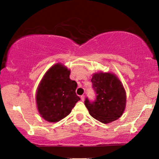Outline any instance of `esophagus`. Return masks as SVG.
<instances>
[{"label":"esophagus","mask_w":159,"mask_h":159,"mask_svg":"<svg viewBox=\"0 0 159 159\" xmlns=\"http://www.w3.org/2000/svg\"><path fill=\"white\" fill-rule=\"evenodd\" d=\"M80 98H81V100L82 101H84V99H85V95H81L80 96Z\"/></svg>","instance_id":"34e87169"}]
</instances>
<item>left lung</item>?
<instances>
[{"mask_svg":"<svg viewBox=\"0 0 159 159\" xmlns=\"http://www.w3.org/2000/svg\"><path fill=\"white\" fill-rule=\"evenodd\" d=\"M91 82L96 99L94 102L85 99V105L90 114L103 123L119 118L126 103V93L120 80L113 74L99 72L93 74Z\"/></svg>","mask_w":159,"mask_h":159,"instance_id":"1","label":"left lung"}]
</instances>
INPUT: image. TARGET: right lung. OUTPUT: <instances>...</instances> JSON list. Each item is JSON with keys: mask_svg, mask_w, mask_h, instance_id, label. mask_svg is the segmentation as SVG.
Masks as SVG:
<instances>
[{"mask_svg": "<svg viewBox=\"0 0 159 159\" xmlns=\"http://www.w3.org/2000/svg\"><path fill=\"white\" fill-rule=\"evenodd\" d=\"M70 70L61 64L48 69L38 87L36 103L41 117L50 123L60 121L80 100L77 83L69 78Z\"/></svg>", "mask_w": 159, "mask_h": 159, "instance_id": "right-lung-1", "label": "right lung"}]
</instances>
